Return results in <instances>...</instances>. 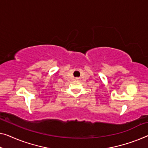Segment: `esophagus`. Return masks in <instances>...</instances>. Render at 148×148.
I'll return each instance as SVG.
<instances>
[{
    "label": "esophagus",
    "instance_id": "obj_1",
    "mask_svg": "<svg viewBox=\"0 0 148 148\" xmlns=\"http://www.w3.org/2000/svg\"><path fill=\"white\" fill-rule=\"evenodd\" d=\"M76 80H80V78H78V77H77V78H76Z\"/></svg>",
    "mask_w": 148,
    "mask_h": 148
}]
</instances>
